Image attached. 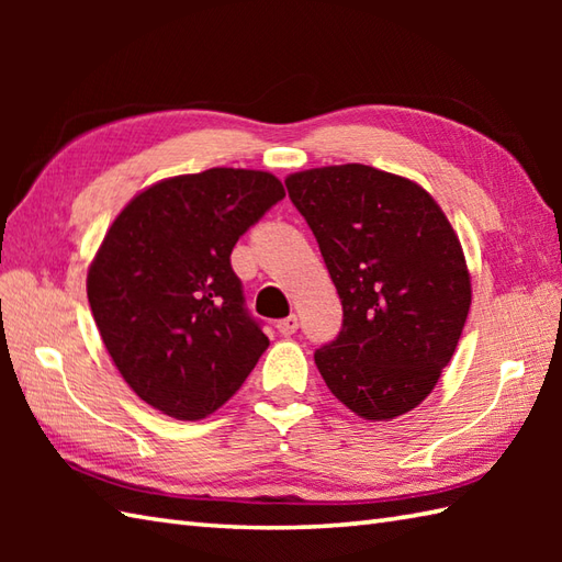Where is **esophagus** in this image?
I'll return each instance as SVG.
<instances>
[{"label":"esophagus","instance_id":"1","mask_svg":"<svg viewBox=\"0 0 562 562\" xmlns=\"http://www.w3.org/2000/svg\"><path fill=\"white\" fill-rule=\"evenodd\" d=\"M296 328H300V318H296V316H288V318L278 321V330H280V336H284V338L294 336Z\"/></svg>","mask_w":562,"mask_h":562}]
</instances>
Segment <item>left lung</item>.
Here are the masks:
<instances>
[{
	"mask_svg": "<svg viewBox=\"0 0 562 562\" xmlns=\"http://www.w3.org/2000/svg\"><path fill=\"white\" fill-rule=\"evenodd\" d=\"M284 186L342 302L338 338L314 352L326 386L367 420L413 411L449 364L471 306L449 220L417 183L364 164L292 173Z\"/></svg>",
	"mask_w": 562,
	"mask_h": 562,
	"instance_id": "1",
	"label": "left lung"
}]
</instances>
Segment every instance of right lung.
I'll return each mask as SVG.
<instances>
[{"instance_id": "add662e5", "label": "right lung", "mask_w": 562, "mask_h": 562, "mask_svg": "<svg viewBox=\"0 0 562 562\" xmlns=\"http://www.w3.org/2000/svg\"><path fill=\"white\" fill-rule=\"evenodd\" d=\"M282 198L266 171L210 169L147 188L115 217L87 294L117 372L151 408L200 420L266 352L232 250Z\"/></svg>"}]
</instances>
